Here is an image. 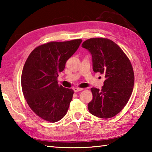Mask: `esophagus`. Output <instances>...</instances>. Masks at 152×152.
<instances>
[{"label": "esophagus", "mask_w": 152, "mask_h": 152, "mask_svg": "<svg viewBox=\"0 0 152 152\" xmlns=\"http://www.w3.org/2000/svg\"><path fill=\"white\" fill-rule=\"evenodd\" d=\"M83 89V88H74L73 89L74 91V92H78V91H82Z\"/></svg>", "instance_id": "34e87169"}]
</instances>
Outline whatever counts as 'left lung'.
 Returning <instances> with one entry per match:
<instances>
[{
	"label": "left lung",
	"mask_w": 152,
	"mask_h": 152,
	"mask_svg": "<svg viewBox=\"0 0 152 152\" xmlns=\"http://www.w3.org/2000/svg\"><path fill=\"white\" fill-rule=\"evenodd\" d=\"M82 48L91 54L93 69L105 76L102 89H91L93 99L89 112L101 118H110L121 111L132 94L134 76L130 60L114 42L94 38L84 41Z\"/></svg>",
	"instance_id": "obj_1"
}]
</instances>
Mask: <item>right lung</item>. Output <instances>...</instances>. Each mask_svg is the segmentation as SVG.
I'll list each match as a JSON object with an SVG mask.
<instances>
[{
    "label": "right lung",
    "mask_w": 152,
    "mask_h": 152,
    "mask_svg": "<svg viewBox=\"0 0 152 152\" xmlns=\"http://www.w3.org/2000/svg\"><path fill=\"white\" fill-rule=\"evenodd\" d=\"M81 39L50 42L28 56L21 74V88L31 109L42 119L57 122L66 115L74 91L57 82L66 61L78 49Z\"/></svg>",
    "instance_id": "1"
}]
</instances>
